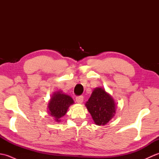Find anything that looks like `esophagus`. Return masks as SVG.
<instances>
[{
    "mask_svg": "<svg viewBox=\"0 0 159 159\" xmlns=\"http://www.w3.org/2000/svg\"><path fill=\"white\" fill-rule=\"evenodd\" d=\"M76 101L78 103H82L83 101V96H79L76 97Z\"/></svg>",
    "mask_w": 159,
    "mask_h": 159,
    "instance_id": "34e87169",
    "label": "esophagus"
}]
</instances>
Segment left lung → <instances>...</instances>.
<instances>
[{"instance_id": "obj_1", "label": "left lung", "mask_w": 159, "mask_h": 159, "mask_svg": "<svg viewBox=\"0 0 159 159\" xmlns=\"http://www.w3.org/2000/svg\"><path fill=\"white\" fill-rule=\"evenodd\" d=\"M85 105L94 122L98 126L107 124L116 112V106L113 99L105 90L100 87L93 91Z\"/></svg>"}]
</instances>
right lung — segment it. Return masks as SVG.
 Listing matches in <instances>:
<instances>
[{"label": "right lung", "instance_id": "1", "mask_svg": "<svg viewBox=\"0 0 159 159\" xmlns=\"http://www.w3.org/2000/svg\"><path fill=\"white\" fill-rule=\"evenodd\" d=\"M73 103V99L70 96L61 92L55 93L49 102V113L59 122V118L65 116L68 107Z\"/></svg>", "mask_w": 159, "mask_h": 159}]
</instances>
